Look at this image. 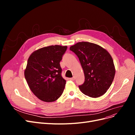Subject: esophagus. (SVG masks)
Here are the masks:
<instances>
[{
	"mask_svg": "<svg viewBox=\"0 0 135 135\" xmlns=\"http://www.w3.org/2000/svg\"><path fill=\"white\" fill-rule=\"evenodd\" d=\"M70 80H72V81H74V80H75V79H74V78H70Z\"/></svg>",
	"mask_w": 135,
	"mask_h": 135,
	"instance_id": "obj_1",
	"label": "esophagus"
}]
</instances>
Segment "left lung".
<instances>
[{"label":"left lung","instance_id":"left-lung-1","mask_svg":"<svg viewBox=\"0 0 135 135\" xmlns=\"http://www.w3.org/2000/svg\"><path fill=\"white\" fill-rule=\"evenodd\" d=\"M79 58L85 81L79 86L84 95L93 98L103 96L112 84L115 74L113 60L102 47L87 42H79L70 47Z\"/></svg>","mask_w":135,"mask_h":135}]
</instances>
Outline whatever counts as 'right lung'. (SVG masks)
Returning a JSON list of instances; mask_svg holds the SVG:
<instances>
[{
  "label": "right lung",
  "mask_w": 135,
  "mask_h": 135,
  "mask_svg": "<svg viewBox=\"0 0 135 135\" xmlns=\"http://www.w3.org/2000/svg\"><path fill=\"white\" fill-rule=\"evenodd\" d=\"M67 46L59 45L40 48L31 54L24 71L32 92L44 102H53L62 95L66 80L60 62Z\"/></svg>",
  "instance_id": "obj_1"
}]
</instances>
